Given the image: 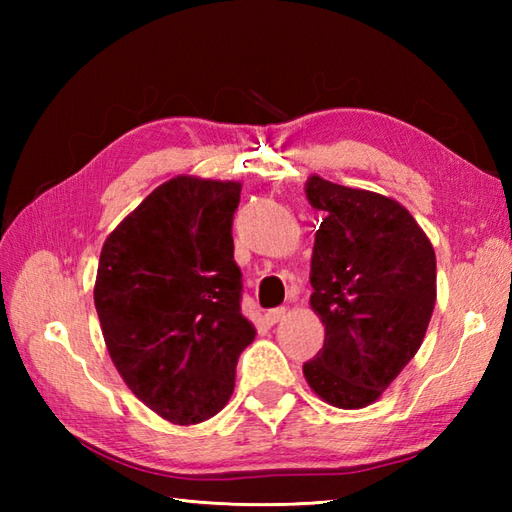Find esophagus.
Masks as SVG:
<instances>
[{
	"label": "esophagus",
	"instance_id": "esophagus-1",
	"mask_svg": "<svg viewBox=\"0 0 512 512\" xmlns=\"http://www.w3.org/2000/svg\"><path fill=\"white\" fill-rule=\"evenodd\" d=\"M286 317V308H275V310H268L266 312V323H270V325H275V323H279L281 319Z\"/></svg>",
	"mask_w": 512,
	"mask_h": 512
}]
</instances>
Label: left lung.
<instances>
[{
    "mask_svg": "<svg viewBox=\"0 0 512 512\" xmlns=\"http://www.w3.org/2000/svg\"><path fill=\"white\" fill-rule=\"evenodd\" d=\"M306 198L323 217L310 259V308L325 341L303 376L328 405L363 409L420 350L436 308V253L389 195L312 173Z\"/></svg>",
    "mask_w": 512,
    "mask_h": 512,
    "instance_id": "left-lung-1",
    "label": "left lung"
}]
</instances>
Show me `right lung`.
Listing matches in <instances>:
<instances>
[{"label": "right lung", "mask_w": 512, "mask_h": 512, "mask_svg": "<svg viewBox=\"0 0 512 512\" xmlns=\"http://www.w3.org/2000/svg\"><path fill=\"white\" fill-rule=\"evenodd\" d=\"M242 182L176 176L107 235L94 281L107 352L125 385L180 427L220 413L255 341L239 310L233 213Z\"/></svg>", "instance_id": "obj_1"}]
</instances>
